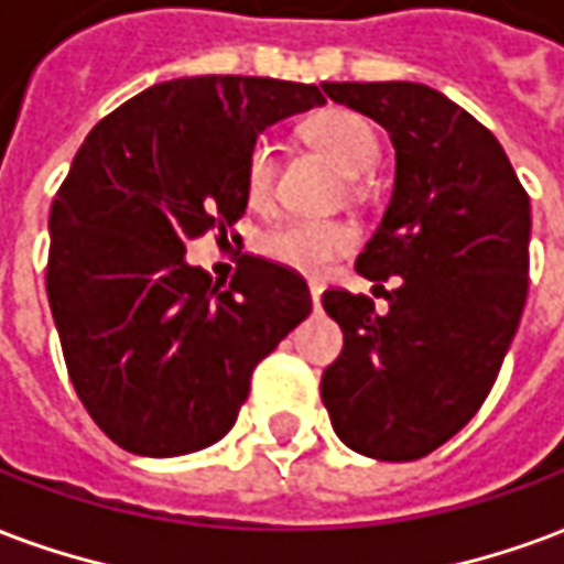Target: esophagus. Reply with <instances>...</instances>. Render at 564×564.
Here are the masks:
<instances>
[{
    "label": "esophagus",
    "instance_id": "1",
    "mask_svg": "<svg viewBox=\"0 0 564 564\" xmlns=\"http://www.w3.org/2000/svg\"><path fill=\"white\" fill-rule=\"evenodd\" d=\"M319 295H323V290L316 283H311V299H314V304H319Z\"/></svg>",
    "mask_w": 564,
    "mask_h": 564
}]
</instances>
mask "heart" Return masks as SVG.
<instances>
[{
	"label": "heart",
	"mask_w": 564,
	"mask_h": 564,
	"mask_svg": "<svg viewBox=\"0 0 564 564\" xmlns=\"http://www.w3.org/2000/svg\"><path fill=\"white\" fill-rule=\"evenodd\" d=\"M304 140L316 145L344 176L356 178L377 164L379 140L365 116L346 107H325L302 124ZM274 149L269 140L250 145L245 161V197L250 206H265L274 187ZM356 245V229L344 220L290 218L262 236V253L302 274H319L332 260Z\"/></svg>",
	"instance_id": "1"
}]
</instances>
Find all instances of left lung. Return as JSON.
I'll return each mask as SVG.
<instances>
[{"mask_svg":"<svg viewBox=\"0 0 564 564\" xmlns=\"http://www.w3.org/2000/svg\"><path fill=\"white\" fill-rule=\"evenodd\" d=\"M394 143V191L358 253L367 281L394 278L379 316L367 295L325 290L344 332L319 394L332 427L373 460H419L490 394L529 293V194L494 133L421 83H323Z\"/></svg>","mask_w":564,"mask_h":564,"instance_id":"1","label":"left lung"}]
</instances>
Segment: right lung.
<instances>
[{"instance_id": "obj_1", "label": "right lung", "mask_w": 564, "mask_h": 564, "mask_svg": "<svg viewBox=\"0 0 564 564\" xmlns=\"http://www.w3.org/2000/svg\"><path fill=\"white\" fill-rule=\"evenodd\" d=\"M325 104L271 77L158 83L104 116L50 208L47 299L91 421L119 448L176 457L239 419L250 373L311 314L299 271L245 253L232 281L185 245L245 215V161L269 124Z\"/></svg>"}]
</instances>
